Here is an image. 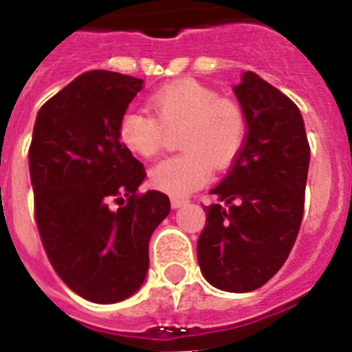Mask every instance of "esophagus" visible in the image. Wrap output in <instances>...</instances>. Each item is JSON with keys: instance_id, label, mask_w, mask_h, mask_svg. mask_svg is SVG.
<instances>
[{"instance_id": "esophagus-1", "label": "esophagus", "mask_w": 352, "mask_h": 352, "mask_svg": "<svg viewBox=\"0 0 352 352\" xmlns=\"http://www.w3.org/2000/svg\"><path fill=\"white\" fill-rule=\"evenodd\" d=\"M188 204V199H184V198H171V207L173 209H179V207H183Z\"/></svg>"}]
</instances>
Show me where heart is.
<instances>
[{"instance_id":"obj_1","label":"heart","mask_w":352,"mask_h":352,"mask_svg":"<svg viewBox=\"0 0 352 352\" xmlns=\"http://www.w3.org/2000/svg\"><path fill=\"white\" fill-rule=\"evenodd\" d=\"M153 115L126 111L118 120V139L130 153L153 158L166 143V131H179L177 145L184 153L158 162L148 171L156 190L186 198L211 179V168L226 169L241 153L247 120L241 107L221 100L213 88L181 79L148 96Z\"/></svg>"}]
</instances>
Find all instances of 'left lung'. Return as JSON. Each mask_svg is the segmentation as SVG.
<instances>
[{
  "instance_id": "8db88e82",
  "label": "left lung",
  "mask_w": 352,
  "mask_h": 352,
  "mask_svg": "<svg viewBox=\"0 0 352 352\" xmlns=\"http://www.w3.org/2000/svg\"><path fill=\"white\" fill-rule=\"evenodd\" d=\"M247 139L211 194L198 264L209 285L251 292L272 279L294 247L303 217L309 143L292 100L245 72L234 87Z\"/></svg>"
}]
</instances>
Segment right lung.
I'll list each match as a JSON object with an SVG mask.
<instances>
[{
  "instance_id": "1",
  "label": "right lung",
  "mask_w": 352,
  "mask_h": 352,
  "mask_svg": "<svg viewBox=\"0 0 352 352\" xmlns=\"http://www.w3.org/2000/svg\"><path fill=\"white\" fill-rule=\"evenodd\" d=\"M141 88L130 75L87 72L35 118L28 156L43 247L60 279L94 303L138 292L151 236L171 209L162 192L138 194L145 169L118 139Z\"/></svg>"
}]
</instances>
